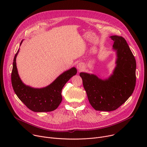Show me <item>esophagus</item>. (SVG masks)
<instances>
[{"instance_id": "34e87169", "label": "esophagus", "mask_w": 147, "mask_h": 147, "mask_svg": "<svg viewBox=\"0 0 147 147\" xmlns=\"http://www.w3.org/2000/svg\"><path fill=\"white\" fill-rule=\"evenodd\" d=\"M77 68L79 70H82L83 69V65L82 63H79L77 64Z\"/></svg>"}]
</instances>
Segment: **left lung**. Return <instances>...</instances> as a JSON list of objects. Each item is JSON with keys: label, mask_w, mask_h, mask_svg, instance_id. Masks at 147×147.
Instances as JSON below:
<instances>
[{"label": "left lung", "mask_w": 147, "mask_h": 147, "mask_svg": "<svg viewBox=\"0 0 147 147\" xmlns=\"http://www.w3.org/2000/svg\"><path fill=\"white\" fill-rule=\"evenodd\" d=\"M110 38L117 56L113 74L102 80L94 74L80 73L88 100L96 111L117 109L131 95L136 86V61L126 40L117 35Z\"/></svg>", "instance_id": "1"}]
</instances>
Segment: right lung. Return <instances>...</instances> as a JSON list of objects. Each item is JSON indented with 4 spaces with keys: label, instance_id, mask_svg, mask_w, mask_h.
<instances>
[{
    "label": "right lung",
    "instance_id": "add662e5",
    "mask_svg": "<svg viewBox=\"0 0 147 147\" xmlns=\"http://www.w3.org/2000/svg\"><path fill=\"white\" fill-rule=\"evenodd\" d=\"M18 52L19 49L14 57L11 76L14 92L20 100L33 112H44L55 110L62 100V88L71 77L76 74V68L72 67L63 72L46 87L32 88L24 84L19 77L16 61Z\"/></svg>",
    "mask_w": 147,
    "mask_h": 147
}]
</instances>
